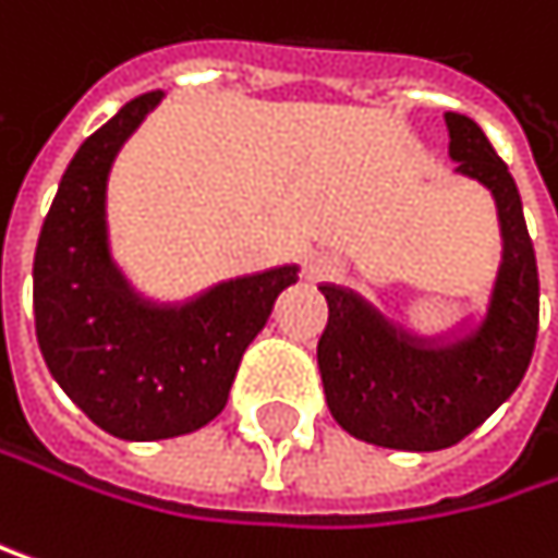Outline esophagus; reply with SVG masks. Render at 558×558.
Returning a JSON list of instances; mask_svg holds the SVG:
<instances>
[{"label": "esophagus", "mask_w": 558, "mask_h": 558, "mask_svg": "<svg viewBox=\"0 0 558 558\" xmlns=\"http://www.w3.org/2000/svg\"><path fill=\"white\" fill-rule=\"evenodd\" d=\"M340 274V260L337 257H327V254H314L307 260V277L317 284V281H333V277Z\"/></svg>", "instance_id": "obj_1"}]
</instances>
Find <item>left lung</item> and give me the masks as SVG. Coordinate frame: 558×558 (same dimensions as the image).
I'll list each match as a JSON object with an SVG mask.
<instances>
[{
    "instance_id": "left-lung-1",
    "label": "left lung",
    "mask_w": 558,
    "mask_h": 558,
    "mask_svg": "<svg viewBox=\"0 0 558 558\" xmlns=\"http://www.w3.org/2000/svg\"><path fill=\"white\" fill-rule=\"evenodd\" d=\"M445 123L458 172L497 198L504 260L487 320L451 347H428L353 291L320 288L330 307L317 343L327 405L343 432L396 451H441L484 425L520 386L539 330V274L517 182L471 117L445 113Z\"/></svg>"
}]
</instances>
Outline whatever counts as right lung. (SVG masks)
I'll use <instances>...</instances> for the list:
<instances>
[{
    "label": "right lung",
    "instance_id": "right-lung-1",
    "mask_svg": "<svg viewBox=\"0 0 558 558\" xmlns=\"http://www.w3.org/2000/svg\"><path fill=\"white\" fill-rule=\"evenodd\" d=\"M133 97L90 133L61 175L35 247V337L68 399L107 435L156 441L208 425L247 343L298 267L218 284L185 307L140 301L107 251L104 192L123 140L159 104Z\"/></svg>",
    "mask_w": 558,
    "mask_h": 558
}]
</instances>
